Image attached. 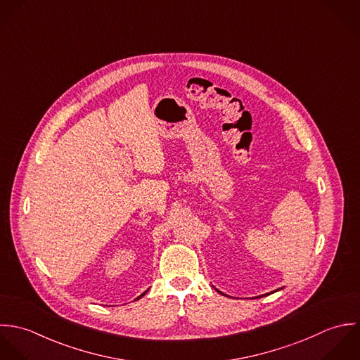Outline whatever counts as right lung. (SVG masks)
Returning <instances> with one entry per match:
<instances>
[{"label": "right lung", "mask_w": 360, "mask_h": 360, "mask_svg": "<svg viewBox=\"0 0 360 360\" xmlns=\"http://www.w3.org/2000/svg\"><path fill=\"white\" fill-rule=\"evenodd\" d=\"M146 292H147V290H146ZM146 292H144V293H146ZM144 293H142V295H141V296H139V297H142V296H143ZM139 297H138V299H139Z\"/></svg>", "instance_id": "right-lung-1"}]
</instances>
